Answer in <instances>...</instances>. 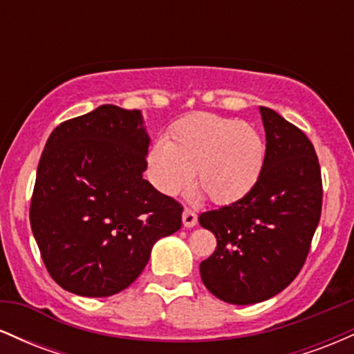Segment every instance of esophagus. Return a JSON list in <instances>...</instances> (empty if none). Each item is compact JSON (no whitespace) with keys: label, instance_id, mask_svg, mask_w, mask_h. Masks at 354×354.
<instances>
[{"label":"esophagus","instance_id":"esophagus-1","mask_svg":"<svg viewBox=\"0 0 354 354\" xmlns=\"http://www.w3.org/2000/svg\"><path fill=\"white\" fill-rule=\"evenodd\" d=\"M196 223H198V214L194 213L193 209L186 208L185 211H183V225H185L186 228H193Z\"/></svg>","mask_w":354,"mask_h":354}]
</instances>
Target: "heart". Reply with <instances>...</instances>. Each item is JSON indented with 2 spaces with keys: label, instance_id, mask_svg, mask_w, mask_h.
<instances>
[{
  "label": "heart",
  "instance_id": "obj_1",
  "mask_svg": "<svg viewBox=\"0 0 354 354\" xmlns=\"http://www.w3.org/2000/svg\"><path fill=\"white\" fill-rule=\"evenodd\" d=\"M265 138L246 121L196 113L173 126L168 143L158 141L146 156V173L160 193L176 196L196 174L198 186L216 205L245 198L261 178Z\"/></svg>",
  "mask_w": 354,
  "mask_h": 354
}]
</instances>
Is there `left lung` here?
<instances>
[{
  "mask_svg": "<svg viewBox=\"0 0 354 354\" xmlns=\"http://www.w3.org/2000/svg\"><path fill=\"white\" fill-rule=\"evenodd\" d=\"M259 113L266 131L261 178L241 200L200 214V225L216 236V250L200 265L201 279L231 304L265 301L293 281L323 205L315 146L273 109Z\"/></svg>",
  "mask_w": 354,
  "mask_h": 354,
  "instance_id": "1",
  "label": "left lung"
}]
</instances>
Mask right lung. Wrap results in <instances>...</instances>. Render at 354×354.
I'll return each instance as SVG.
<instances>
[{
	"label": "right lung",
	"mask_w": 354,
	"mask_h": 354,
	"mask_svg": "<svg viewBox=\"0 0 354 354\" xmlns=\"http://www.w3.org/2000/svg\"><path fill=\"white\" fill-rule=\"evenodd\" d=\"M149 138L140 109L103 104L53 129L39 160L30 221L63 290L103 298L128 288L183 206L143 180Z\"/></svg>",
	"instance_id": "right-lung-1"
}]
</instances>
